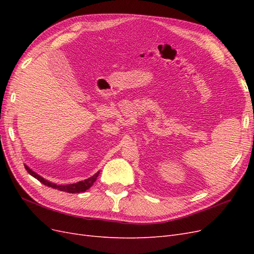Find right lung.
I'll return each instance as SVG.
<instances>
[{"instance_id":"right-lung-1","label":"right lung","mask_w":254,"mask_h":254,"mask_svg":"<svg viewBox=\"0 0 254 254\" xmlns=\"http://www.w3.org/2000/svg\"><path fill=\"white\" fill-rule=\"evenodd\" d=\"M26 171L29 175H32L34 178H36L37 180H39L41 183H43L44 186H48L50 188L53 189H57L59 190H63V191H66V193H81V191H86L87 190H89L92 186H93V183L96 181L97 177L99 175V172H97L95 175H93L90 178L83 180V181H79V182H76V183H72V184H65V186H57V184L50 182L48 180H45L44 178H42L41 176H39L38 174H36L35 172H33L27 165H24Z\"/></svg>"}]
</instances>
